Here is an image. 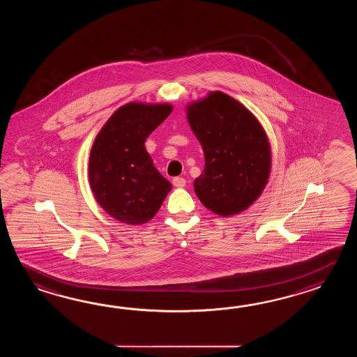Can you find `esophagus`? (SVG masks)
Segmentation results:
<instances>
[{"instance_id":"obj_1","label":"esophagus","mask_w":357,"mask_h":357,"mask_svg":"<svg viewBox=\"0 0 357 357\" xmlns=\"http://www.w3.org/2000/svg\"><path fill=\"white\" fill-rule=\"evenodd\" d=\"M172 183H174V186H176V188H183L186 185V180L182 178V177H175L172 180Z\"/></svg>"}]
</instances>
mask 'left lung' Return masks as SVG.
Returning a JSON list of instances; mask_svg holds the SVG:
<instances>
[{
  "label": "left lung",
  "instance_id": "1",
  "mask_svg": "<svg viewBox=\"0 0 357 357\" xmlns=\"http://www.w3.org/2000/svg\"><path fill=\"white\" fill-rule=\"evenodd\" d=\"M186 112L205 157L204 171L194 181L195 194L222 217L243 212L260 197L271 174V145L263 126L222 91H211Z\"/></svg>",
  "mask_w": 357,
  "mask_h": 357
}]
</instances>
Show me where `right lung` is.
Listing matches in <instances>:
<instances>
[{
    "label": "right lung",
    "instance_id": "add662e5",
    "mask_svg": "<svg viewBox=\"0 0 357 357\" xmlns=\"http://www.w3.org/2000/svg\"><path fill=\"white\" fill-rule=\"evenodd\" d=\"M172 112V106L131 102L120 107L91 146L89 183L98 204L126 225L152 220L172 189L145 149L146 137Z\"/></svg>",
    "mask_w": 357,
    "mask_h": 357
}]
</instances>
